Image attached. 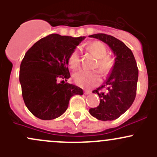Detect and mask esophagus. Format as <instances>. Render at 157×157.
<instances>
[{"instance_id": "1", "label": "esophagus", "mask_w": 157, "mask_h": 157, "mask_svg": "<svg viewBox=\"0 0 157 157\" xmlns=\"http://www.w3.org/2000/svg\"><path fill=\"white\" fill-rule=\"evenodd\" d=\"M90 93H91V91H90V90H85L84 91L85 95H89V94H90Z\"/></svg>"}]
</instances>
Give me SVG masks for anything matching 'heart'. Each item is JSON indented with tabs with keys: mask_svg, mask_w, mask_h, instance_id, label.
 Segmentation results:
<instances>
[{
	"mask_svg": "<svg viewBox=\"0 0 157 157\" xmlns=\"http://www.w3.org/2000/svg\"><path fill=\"white\" fill-rule=\"evenodd\" d=\"M89 49L98 58L96 67L104 73L109 72L113 67L114 61L111 57L107 56V48L105 45L101 42H92L89 45ZM69 65L71 68L76 69L79 67L80 63V55L77 50H74L70 55L68 58ZM73 79L78 86L82 87H90L97 85L100 81V75L96 71L88 70H79L73 74Z\"/></svg>",
	"mask_w": 157,
	"mask_h": 157,
	"instance_id": "1",
	"label": "heart"
}]
</instances>
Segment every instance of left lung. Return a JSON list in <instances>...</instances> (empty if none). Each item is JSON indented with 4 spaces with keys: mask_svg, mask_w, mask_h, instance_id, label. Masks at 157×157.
I'll list each match as a JSON object with an SVG mask.
<instances>
[{
    "mask_svg": "<svg viewBox=\"0 0 157 157\" xmlns=\"http://www.w3.org/2000/svg\"><path fill=\"white\" fill-rule=\"evenodd\" d=\"M90 37L107 44L115 55L110 74L100 86L93 91L100 98L96 108L90 109V114L101 121L117 119L131 107L137 91L138 69L132 52L124 42L109 35L98 33ZM104 89L102 92L100 90Z\"/></svg>",
    "mask_w": 157,
    "mask_h": 157,
    "instance_id": "8db88e82",
    "label": "left lung"
}]
</instances>
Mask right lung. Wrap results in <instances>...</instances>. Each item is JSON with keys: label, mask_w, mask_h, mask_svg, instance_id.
I'll return each instance as SVG.
<instances>
[{"label": "right lung", "mask_w": 157, "mask_h": 157, "mask_svg": "<svg viewBox=\"0 0 157 157\" xmlns=\"http://www.w3.org/2000/svg\"><path fill=\"white\" fill-rule=\"evenodd\" d=\"M85 38L51 34L27 51L20 64V83L23 100L33 115L42 120L58 118L73 96L83 94L81 88L59 80L71 77L69 56Z\"/></svg>", "instance_id": "obj_1"}]
</instances>
